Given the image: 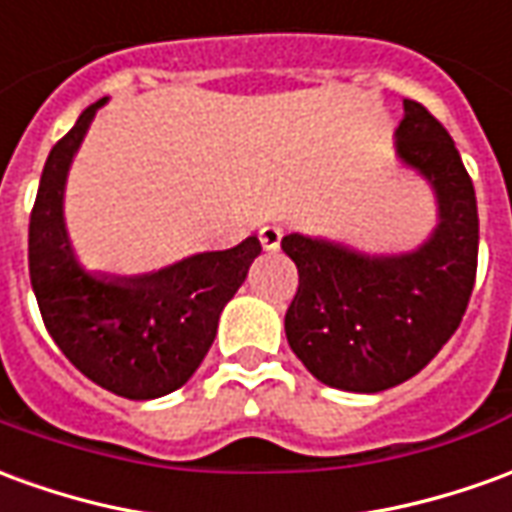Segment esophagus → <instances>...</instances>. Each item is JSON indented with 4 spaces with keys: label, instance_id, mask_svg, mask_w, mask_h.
<instances>
[{
    "label": "esophagus",
    "instance_id": "esophagus-1",
    "mask_svg": "<svg viewBox=\"0 0 512 512\" xmlns=\"http://www.w3.org/2000/svg\"><path fill=\"white\" fill-rule=\"evenodd\" d=\"M282 235H285V232H282V227L268 224V227H263V230H260V244H263V249H266V252H274V249H280Z\"/></svg>",
    "mask_w": 512,
    "mask_h": 512
}]
</instances>
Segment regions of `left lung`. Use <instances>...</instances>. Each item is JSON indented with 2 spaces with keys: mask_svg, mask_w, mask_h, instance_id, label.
Wrapping results in <instances>:
<instances>
[{
  "mask_svg": "<svg viewBox=\"0 0 512 512\" xmlns=\"http://www.w3.org/2000/svg\"><path fill=\"white\" fill-rule=\"evenodd\" d=\"M396 155L438 199V227L418 249L371 257L296 232L282 238L299 271L288 343L318 382L341 391L377 393L416 377L455 335L474 291V185L446 127L413 99H405Z\"/></svg>",
  "mask_w": 512,
  "mask_h": 512,
  "instance_id": "left-lung-1",
  "label": "left lung"
}]
</instances>
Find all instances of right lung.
<instances>
[{
  "label": "right lung",
  "mask_w": 512,
  "mask_h": 512,
  "mask_svg": "<svg viewBox=\"0 0 512 512\" xmlns=\"http://www.w3.org/2000/svg\"><path fill=\"white\" fill-rule=\"evenodd\" d=\"M99 99L46 157L30 213V282L49 335L71 366L124 399H157L194 377L219 316L260 255L257 235L141 277L88 274L63 221L66 177Z\"/></svg>",
  "instance_id": "obj_1"
}]
</instances>
